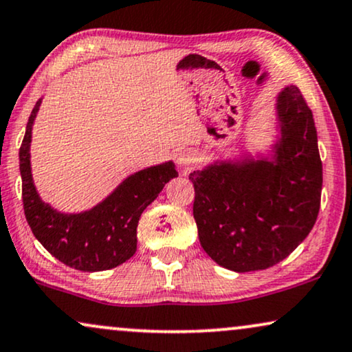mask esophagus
Instances as JSON below:
<instances>
[{"mask_svg": "<svg viewBox=\"0 0 352 352\" xmlns=\"http://www.w3.org/2000/svg\"><path fill=\"white\" fill-rule=\"evenodd\" d=\"M177 164H179V168L184 173H188L193 170L195 166H197V155L193 153H180L179 159H177Z\"/></svg>", "mask_w": 352, "mask_h": 352, "instance_id": "esophagus-1", "label": "esophagus"}]
</instances>
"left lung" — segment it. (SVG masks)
Segmentation results:
<instances>
[{
	"label": "left lung",
	"instance_id": "obj_1",
	"mask_svg": "<svg viewBox=\"0 0 352 352\" xmlns=\"http://www.w3.org/2000/svg\"><path fill=\"white\" fill-rule=\"evenodd\" d=\"M278 117L281 141L274 162L221 164L190 173L203 250L237 273L283 261L309 235L320 211L323 167L317 128L299 87L279 94Z\"/></svg>",
	"mask_w": 352,
	"mask_h": 352
}]
</instances>
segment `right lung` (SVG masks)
<instances>
[{
    "mask_svg": "<svg viewBox=\"0 0 352 352\" xmlns=\"http://www.w3.org/2000/svg\"><path fill=\"white\" fill-rule=\"evenodd\" d=\"M40 100L29 117L19 149L24 214L35 239L56 260L79 271H104L124 263L136 252L141 214L179 172L172 162L128 177L105 201L81 214H61L40 199L30 173V138Z\"/></svg>",
    "mask_w": 352,
    "mask_h": 352,
    "instance_id": "add662e5",
    "label": "right lung"
}]
</instances>
